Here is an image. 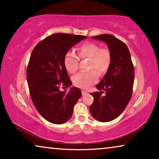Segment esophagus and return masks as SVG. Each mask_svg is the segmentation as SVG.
Returning a JSON list of instances; mask_svg holds the SVG:
<instances>
[{"label": "esophagus", "mask_w": 159, "mask_h": 159, "mask_svg": "<svg viewBox=\"0 0 159 159\" xmlns=\"http://www.w3.org/2000/svg\"><path fill=\"white\" fill-rule=\"evenodd\" d=\"M81 93H82L83 95H87V94H88V93L86 92V91H85V90H82Z\"/></svg>", "instance_id": "obj_1"}]
</instances>
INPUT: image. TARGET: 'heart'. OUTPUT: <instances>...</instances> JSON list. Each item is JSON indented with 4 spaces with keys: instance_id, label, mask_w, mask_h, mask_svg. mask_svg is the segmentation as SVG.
<instances>
[{
    "instance_id": "1",
    "label": "heart",
    "mask_w": 159,
    "mask_h": 159,
    "mask_svg": "<svg viewBox=\"0 0 159 159\" xmlns=\"http://www.w3.org/2000/svg\"><path fill=\"white\" fill-rule=\"evenodd\" d=\"M78 54L80 58L90 59L88 69L91 71L76 74L73 77V83L78 88L88 89L98 81V73L102 75L108 71L112 60L111 52L109 48H101L95 43H85L78 48ZM64 63L67 71L74 74L79 69V58L69 51L64 56Z\"/></svg>"
}]
</instances>
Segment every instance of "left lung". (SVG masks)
<instances>
[{"mask_svg":"<svg viewBox=\"0 0 159 159\" xmlns=\"http://www.w3.org/2000/svg\"><path fill=\"white\" fill-rule=\"evenodd\" d=\"M92 38L106 43L111 52L112 60L106 74L96 85L99 91L90 93L94 101L90 112L99 121L109 122L119 116L130 101L134 69L130 51L123 41L109 34Z\"/></svg>","mask_w":159,"mask_h":159,"instance_id":"1","label":"left lung"}]
</instances>
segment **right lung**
I'll return each mask as SVG.
<instances>
[{
	"mask_svg": "<svg viewBox=\"0 0 159 159\" xmlns=\"http://www.w3.org/2000/svg\"><path fill=\"white\" fill-rule=\"evenodd\" d=\"M87 37L54 34L38 43L32 51L26 70L29 93L37 111L45 120L62 124L71 118L74 107L81 96L76 87L61 91L60 85L69 87L71 81L64 63L69 50Z\"/></svg>",
	"mask_w": 159,
	"mask_h": 159,
	"instance_id": "obj_1",
	"label": "right lung"
}]
</instances>
